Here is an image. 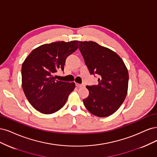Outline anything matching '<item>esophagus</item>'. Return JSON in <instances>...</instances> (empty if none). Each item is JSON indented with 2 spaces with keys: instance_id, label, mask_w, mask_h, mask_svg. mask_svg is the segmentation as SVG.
Segmentation results:
<instances>
[{
  "instance_id": "esophagus-1",
  "label": "esophagus",
  "mask_w": 157,
  "mask_h": 157,
  "mask_svg": "<svg viewBox=\"0 0 157 157\" xmlns=\"http://www.w3.org/2000/svg\"><path fill=\"white\" fill-rule=\"evenodd\" d=\"M75 86L78 88H81V87H85L84 84H79V83H75Z\"/></svg>"
}]
</instances>
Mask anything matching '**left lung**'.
<instances>
[{
  "label": "left lung",
  "instance_id": "left-lung-1",
  "mask_svg": "<svg viewBox=\"0 0 157 157\" xmlns=\"http://www.w3.org/2000/svg\"><path fill=\"white\" fill-rule=\"evenodd\" d=\"M79 45L90 74L99 77L97 85L86 87L89 94L83 104L92 114L108 117L119 108L127 94L128 70L112 50L92 41H80Z\"/></svg>",
  "mask_w": 157,
  "mask_h": 157
}]
</instances>
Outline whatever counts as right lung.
<instances>
[{"label":"right lung","instance_id":"right-lung-1","mask_svg":"<svg viewBox=\"0 0 157 157\" xmlns=\"http://www.w3.org/2000/svg\"><path fill=\"white\" fill-rule=\"evenodd\" d=\"M78 40L40 45L31 52L22 64V87L33 108L44 114L62 108L75 88V83L55 79L59 69L64 70L66 59L78 48Z\"/></svg>","mask_w":157,"mask_h":157}]
</instances>
